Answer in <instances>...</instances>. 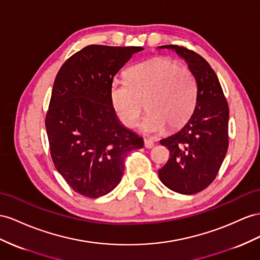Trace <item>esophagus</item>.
<instances>
[{"label":"esophagus","mask_w":260,"mask_h":260,"mask_svg":"<svg viewBox=\"0 0 260 260\" xmlns=\"http://www.w3.org/2000/svg\"><path fill=\"white\" fill-rule=\"evenodd\" d=\"M144 145H145L146 148L149 149V148L152 147V146H154V141H152V139H145Z\"/></svg>","instance_id":"obj_1"}]
</instances>
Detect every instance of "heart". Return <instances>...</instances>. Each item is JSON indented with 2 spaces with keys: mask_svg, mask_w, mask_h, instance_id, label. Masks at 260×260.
<instances>
[{
  "mask_svg": "<svg viewBox=\"0 0 260 260\" xmlns=\"http://www.w3.org/2000/svg\"><path fill=\"white\" fill-rule=\"evenodd\" d=\"M110 99L125 127L137 124L145 108L148 113L139 125L146 134H159L187 123L198 100L194 73L170 58H154L132 67L125 80L114 79Z\"/></svg>",
  "mask_w": 260,
  "mask_h": 260,
  "instance_id": "b5f03b06",
  "label": "heart"
}]
</instances>
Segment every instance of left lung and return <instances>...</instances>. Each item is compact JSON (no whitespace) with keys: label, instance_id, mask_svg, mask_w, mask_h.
Returning a JSON list of instances; mask_svg holds the SVG:
<instances>
[{"label":"left lung","instance_id":"8db88e82","mask_svg":"<svg viewBox=\"0 0 260 260\" xmlns=\"http://www.w3.org/2000/svg\"><path fill=\"white\" fill-rule=\"evenodd\" d=\"M188 63L198 82L193 113L183 127L160 141L170 158L158 170L159 179L170 190L194 194L213 182L229 148V104L216 73L209 62L182 46L165 45Z\"/></svg>","mask_w":260,"mask_h":260}]
</instances>
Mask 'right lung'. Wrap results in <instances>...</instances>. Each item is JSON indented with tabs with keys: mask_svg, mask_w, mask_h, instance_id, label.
Returning a JSON list of instances; mask_svg holds the SVG:
<instances>
[{
	"mask_svg": "<svg viewBox=\"0 0 260 260\" xmlns=\"http://www.w3.org/2000/svg\"><path fill=\"white\" fill-rule=\"evenodd\" d=\"M143 47L89 45L59 69L46 114L50 155L71 189L86 198L108 194L124 174L129 151L144 141L124 127L112 108L111 83Z\"/></svg>",
	"mask_w": 260,
	"mask_h": 260,
	"instance_id": "right-lung-1",
	"label": "right lung"
}]
</instances>
